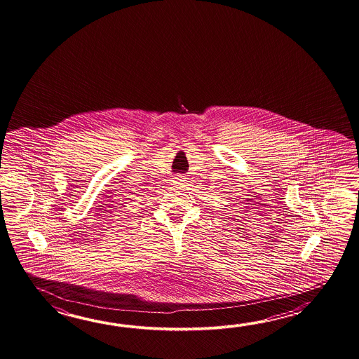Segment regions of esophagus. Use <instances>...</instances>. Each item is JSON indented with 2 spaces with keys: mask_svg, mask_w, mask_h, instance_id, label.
<instances>
[{
  "mask_svg": "<svg viewBox=\"0 0 359 359\" xmlns=\"http://www.w3.org/2000/svg\"><path fill=\"white\" fill-rule=\"evenodd\" d=\"M182 182H184V177H183L182 175H180V176H177L176 178H175V183H176V184H181Z\"/></svg>",
  "mask_w": 359,
  "mask_h": 359,
  "instance_id": "1",
  "label": "esophagus"
}]
</instances>
